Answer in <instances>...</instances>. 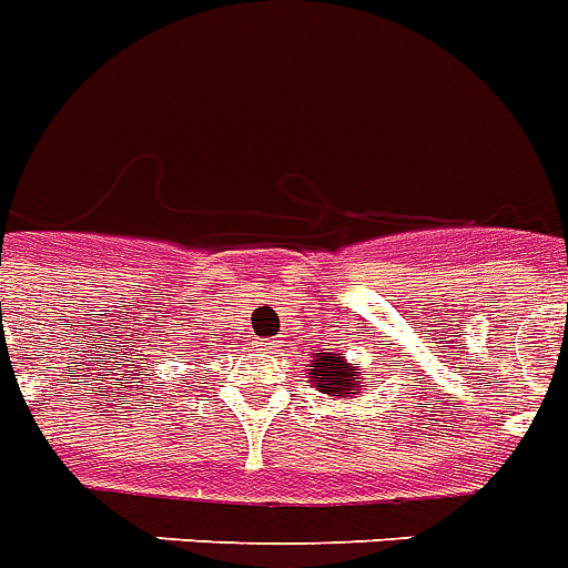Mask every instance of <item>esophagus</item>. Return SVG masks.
<instances>
[{
	"label": "esophagus",
	"mask_w": 568,
	"mask_h": 568,
	"mask_svg": "<svg viewBox=\"0 0 568 568\" xmlns=\"http://www.w3.org/2000/svg\"><path fill=\"white\" fill-rule=\"evenodd\" d=\"M258 347L261 351H275V347H278V342H266L264 338V342H258Z\"/></svg>",
	"instance_id": "1"
}]
</instances>
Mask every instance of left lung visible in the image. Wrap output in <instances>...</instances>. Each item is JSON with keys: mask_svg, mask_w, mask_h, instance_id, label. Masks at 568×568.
Wrapping results in <instances>:
<instances>
[{"mask_svg": "<svg viewBox=\"0 0 568 568\" xmlns=\"http://www.w3.org/2000/svg\"><path fill=\"white\" fill-rule=\"evenodd\" d=\"M310 376L318 394L336 396V399H356L362 390H367L365 367H353L342 351L313 353L307 365Z\"/></svg>", "mask_w": 568, "mask_h": 568, "instance_id": "obj_1", "label": "left lung"}]
</instances>
